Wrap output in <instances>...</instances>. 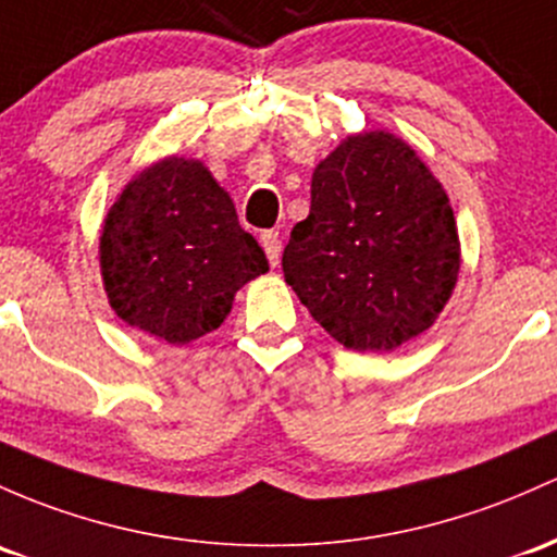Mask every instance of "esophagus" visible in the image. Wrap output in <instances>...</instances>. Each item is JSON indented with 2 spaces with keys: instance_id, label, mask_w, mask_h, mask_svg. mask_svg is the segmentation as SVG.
<instances>
[{
  "instance_id": "esophagus-1",
  "label": "esophagus",
  "mask_w": 557,
  "mask_h": 557,
  "mask_svg": "<svg viewBox=\"0 0 557 557\" xmlns=\"http://www.w3.org/2000/svg\"><path fill=\"white\" fill-rule=\"evenodd\" d=\"M260 242H262V249H265L268 260H271V265L276 268L278 260H281V236H278V231H265L260 236Z\"/></svg>"
}]
</instances>
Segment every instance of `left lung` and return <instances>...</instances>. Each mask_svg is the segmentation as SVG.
Returning a JSON list of instances; mask_svg holds the SVG:
<instances>
[{
	"label": "left lung",
	"mask_w": 557,
	"mask_h": 557,
	"mask_svg": "<svg viewBox=\"0 0 557 557\" xmlns=\"http://www.w3.org/2000/svg\"><path fill=\"white\" fill-rule=\"evenodd\" d=\"M281 268L345 348H398L433 326L457 284L446 190L396 135H352L315 166Z\"/></svg>",
	"instance_id": "8db88e82"
}]
</instances>
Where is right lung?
<instances>
[{
  "label": "right lung",
  "instance_id": "add662e5",
  "mask_svg": "<svg viewBox=\"0 0 557 557\" xmlns=\"http://www.w3.org/2000/svg\"><path fill=\"white\" fill-rule=\"evenodd\" d=\"M100 268L124 324L185 345L223 324L233 295L268 260L207 166L172 157L140 172L111 207Z\"/></svg>",
  "mask_w": 557,
  "mask_h": 557
}]
</instances>
